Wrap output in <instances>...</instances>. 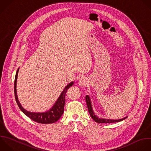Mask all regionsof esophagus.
I'll return each instance as SVG.
<instances>
[{"label":"esophagus","mask_w":151,"mask_h":151,"mask_svg":"<svg viewBox=\"0 0 151 151\" xmlns=\"http://www.w3.org/2000/svg\"><path fill=\"white\" fill-rule=\"evenodd\" d=\"M87 78L84 77H83L80 78V79L79 80V81H78L79 85H80L81 86H83V87H84L87 85Z\"/></svg>","instance_id":"34e87169"}]
</instances>
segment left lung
I'll use <instances>...</instances> for the list:
<instances>
[{
	"instance_id": "left-lung-1",
	"label": "left lung",
	"mask_w": 151,
	"mask_h": 151,
	"mask_svg": "<svg viewBox=\"0 0 151 151\" xmlns=\"http://www.w3.org/2000/svg\"><path fill=\"white\" fill-rule=\"evenodd\" d=\"M86 101L87 103V108H88V110L89 112V114L90 115V116L91 117V118L97 123H115V122H120L123 120H124L126 118H127V117H124L122 119H119V120H111V119H100L98 117H97L96 115H95L94 113L93 112L92 107H91V101H90V99L89 97V96L88 95H87L86 96Z\"/></svg>"
}]
</instances>
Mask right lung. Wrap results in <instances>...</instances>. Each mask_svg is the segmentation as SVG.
<instances>
[{
	"mask_svg": "<svg viewBox=\"0 0 151 151\" xmlns=\"http://www.w3.org/2000/svg\"><path fill=\"white\" fill-rule=\"evenodd\" d=\"M19 71V68L18 69L15 81H14V93H15V97L16 99V101L21 109V110L28 117H29L32 120L40 123H44V124H50V123H53L57 120H58L61 116L63 115L64 113V105H65V96L66 92L68 90V88L71 87L74 83L71 82L70 84H68L64 89L61 94H60L59 98L58 99L57 101L55 102V104L52 107V108L48 111L45 113H33L28 111L22 107L20 103L19 102V100L18 99L17 93V78H18V74Z\"/></svg>",
	"mask_w": 151,
	"mask_h": 151,
	"instance_id": "right-lung-1",
	"label": "right lung"
}]
</instances>
